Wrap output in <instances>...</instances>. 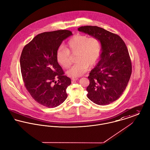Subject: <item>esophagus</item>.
<instances>
[{
    "instance_id": "esophagus-1",
    "label": "esophagus",
    "mask_w": 150,
    "mask_h": 150,
    "mask_svg": "<svg viewBox=\"0 0 150 150\" xmlns=\"http://www.w3.org/2000/svg\"><path fill=\"white\" fill-rule=\"evenodd\" d=\"M77 79H78V78H77V77H72L71 78V80L73 81L77 80Z\"/></svg>"
}]
</instances>
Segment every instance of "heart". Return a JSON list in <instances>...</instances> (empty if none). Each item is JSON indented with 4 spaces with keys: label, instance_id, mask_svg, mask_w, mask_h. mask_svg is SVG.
I'll return each instance as SVG.
<instances>
[{
    "label": "heart",
    "instance_id": "obj_1",
    "mask_svg": "<svg viewBox=\"0 0 150 150\" xmlns=\"http://www.w3.org/2000/svg\"><path fill=\"white\" fill-rule=\"evenodd\" d=\"M66 49L59 47L56 52V58L59 64L65 69L71 64L70 54H77L76 61L67 71L70 77H79L83 75L88 66L96 64L102 52V44L95 37L89 38L86 35H77L71 38L67 42Z\"/></svg>",
    "mask_w": 150,
    "mask_h": 150
}]
</instances>
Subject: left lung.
Returning a JSON list of instances; mask_svg holds the SVG:
<instances>
[{
  "mask_svg": "<svg viewBox=\"0 0 150 150\" xmlns=\"http://www.w3.org/2000/svg\"><path fill=\"white\" fill-rule=\"evenodd\" d=\"M79 31L97 38L102 44L100 61L89 73L87 97L98 105L117 100L128 85L132 64L125 43L117 35L96 26H84Z\"/></svg>",
  "mask_w": 150,
  "mask_h": 150,
  "instance_id": "obj_1",
  "label": "left lung"
}]
</instances>
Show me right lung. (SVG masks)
I'll return each mask as SVG.
<instances>
[{
  "instance_id": "add662e5",
  "label": "right lung",
  "mask_w": 150,
  "mask_h": 150,
  "mask_svg": "<svg viewBox=\"0 0 150 150\" xmlns=\"http://www.w3.org/2000/svg\"><path fill=\"white\" fill-rule=\"evenodd\" d=\"M72 35L68 30L44 32L36 36L22 51L20 66L24 84L31 96L44 106L57 107L67 98L66 88L71 80L64 76L56 52Z\"/></svg>"
}]
</instances>
